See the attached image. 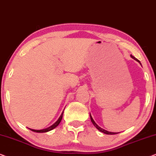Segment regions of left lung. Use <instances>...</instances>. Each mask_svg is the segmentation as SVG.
I'll return each instance as SVG.
<instances>
[{"mask_svg": "<svg viewBox=\"0 0 156 156\" xmlns=\"http://www.w3.org/2000/svg\"><path fill=\"white\" fill-rule=\"evenodd\" d=\"M131 57H132V58L133 59H135V60H136L137 62H138L140 63V61L138 60V59H136L135 57H133V55H131ZM90 118H91V122H92V123L94 124V126L97 128V129L99 130V131H101V132H102V133H105V134H108V135H114V134H116V133H114V132H110V131H106V130H104V129H101V127L100 126H98L97 123H95V121H94V119H92V117H91V114H90Z\"/></svg>", "mask_w": 156, "mask_h": 156, "instance_id": "left-lung-1", "label": "left lung"}]
</instances>
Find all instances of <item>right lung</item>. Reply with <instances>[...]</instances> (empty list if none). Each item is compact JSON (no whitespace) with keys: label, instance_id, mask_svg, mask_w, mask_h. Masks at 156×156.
<instances>
[{"label":"right lung","instance_id":"right-lung-1","mask_svg":"<svg viewBox=\"0 0 156 156\" xmlns=\"http://www.w3.org/2000/svg\"><path fill=\"white\" fill-rule=\"evenodd\" d=\"M63 113H64V111L62 112V113L61 116H59V118L58 119V120H57L56 122H55L54 124L51 126L47 128V129H42V130H35V129H29L30 130H31V131H33L34 132H36V133H45V132H48L51 131V130L54 129L55 128H56L57 126H58L59 124V123L61 122L62 121V116H63Z\"/></svg>","mask_w":156,"mask_h":156}]
</instances>
